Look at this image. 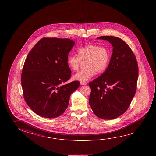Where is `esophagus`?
Instances as JSON below:
<instances>
[{
  "label": "esophagus",
  "mask_w": 156,
  "mask_h": 156,
  "mask_svg": "<svg viewBox=\"0 0 156 156\" xmlns=\"http://www.w3.org/2000/svg\"><path fill=\"white\" fill-rule=\"evenodd\" d=\"M87 84V82H80V85H84Z\"/></svg>",
  "instance_id": "esophagus-1"
}]
</instances>
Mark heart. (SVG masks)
I'll use <instances>...</instances> for the list:
<instances>
[{
	"label": "heart",
	"mask_w": 156,
	"mask_h": 156,
	"mask_svg": "<svg viewBox=\"0 0 156 156\" xmlns=\"http://www.w3.org/2000/svg\"><path fill=\"white\" fill-rule=\"evenodd\" d=\"M78 56L71 55L68 57L67 64L72 71H78L82 62H85L87 67L74 74L73 79L86 82L91 79L96 72L101 73L107 69L110 60V55L107 48L97 44H90L77 51Z\"/></svg>",
	"instance_id": "heart-1"
}]
</instances>
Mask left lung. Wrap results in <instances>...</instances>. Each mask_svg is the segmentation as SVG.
Here are the masks:
<instances>
[{"label":"left lung","mask_w":156,"mask_h":156,"mask_svg":"<svg viewBox=\"0 0 156 156\" xmlns=\"http://www.w3.org/2000/svg\"><path fill=\"white\" fill-rule=\"evenodd\" d=\"M97 38L107 40L113 48L105 71L89 83V105L98 118L112 120L127 110L135 95L138 63L130 47L122 39L112 36Z\"/></svg>","instance_id":"1"}]
</instances>
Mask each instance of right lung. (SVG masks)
Here are the masks:
<instances>
[{
  "mask_svg": "<svg viewBox=\"0 0 156 156\" xmlns=\"http://www.w3.org/2000/svg\"><path fill=\"white\" fill-rule=\"evenodd\" d=\"M74 44L69 38L44 37L26 58L21 75L24 98L40 116L51 119L62 115L70 95L80 85L79 81L62 85L71 76L67 59Z\"/></svg>",
  "mask_w": 156,
  "mask_h": 156,
  "instance_id": "1",
  "label": "right lung"
}]
</instances>
